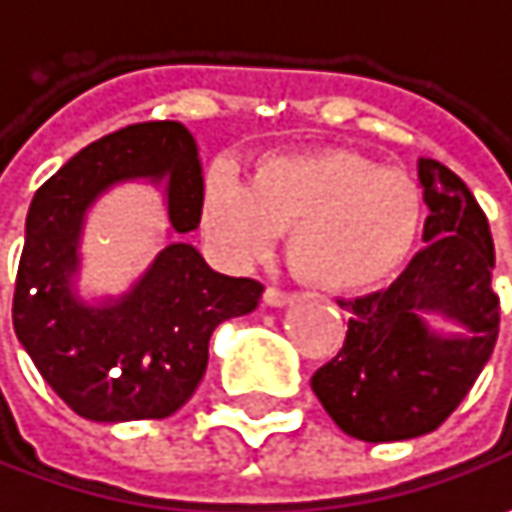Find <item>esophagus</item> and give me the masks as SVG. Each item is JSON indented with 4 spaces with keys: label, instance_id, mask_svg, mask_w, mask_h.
Segmentation results:
<instances>
[{
    "label": "esophagus",
    "instance_id": "34e87169",
    "mask_svg": "<svg viewBox=\"0 0 512 512\" xmlns=\"http://www.w3.org/2000/svg\"><path fill=\"white\" fill-rule=\"evenodd\" d=\"M262 299H265V305L270 307H287L293 299H296V296H293V293H287V290H279V287H267Z\"/></svg>",
    "mask_w": 512,
    "mask_h": 512
}]
</instances>
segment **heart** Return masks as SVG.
Wrapping results in <instances>:
<instances>
[{"instance_id":"obj_1","label":"heart","mask_w":512,"mask_h":512,"mask_svg":"<svg viewBox=\"0 0 512 512\" xmlns=\"http://www.w3.org/2000/svg\"><path fill=\"white\" fill-rule=\"evenodd\" d=\"M199 225L233 265L265 256L290 227L296 273L325 290H364L396 276L424 225L422 185L359 150L267 153L247 185L225 165L202 179Z\"/></svg>"}]
</instances>
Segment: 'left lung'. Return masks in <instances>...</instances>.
<instances>
[{
    "instance_id": "left-lung-1",
    "label": "left lung",
    "mask_w": 512,
    "mask_h": 512,
    "mask_svg": "<svg viewBox=\"0 0 512 512\" xmlns=\"http://www.w3.org/2000/svg\"><path fill=\"white\" fill-rule=\"evenodd\" d=\"M419 185L430 210L427 247L387 290L339 302L353 313L342 350L310 379L327 416L359 442H404L436 430L479 379L499 336L487 216L436 159H419ZM439 318L457 330L433 328Z\"/></svg>"
}]
</instances>
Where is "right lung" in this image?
Returning <instances> with one entry per match:
<instances>
[{
  "instance_id": "1",
  "label": "right lung",
  "mask_w": 512,
  "mask_h": 512,
  "mask_svg": "<svg viewBox=\"0 0 512 512\" xmlns=\"http://www.w3.org/2000/svg\"><path fill=\"white\" fill-rule=\"evenodd\" d=\"M163 187L171 239L122 297L81 299V233L92 202L122 181ZM202 162L179 122H142L82 148L36 190L13 293V330L73 413L90 422L168 419L193 396L207 342L256 310L265 287L216 273L185 233L199 227Z\"/></svg>"
}]
</instances>
